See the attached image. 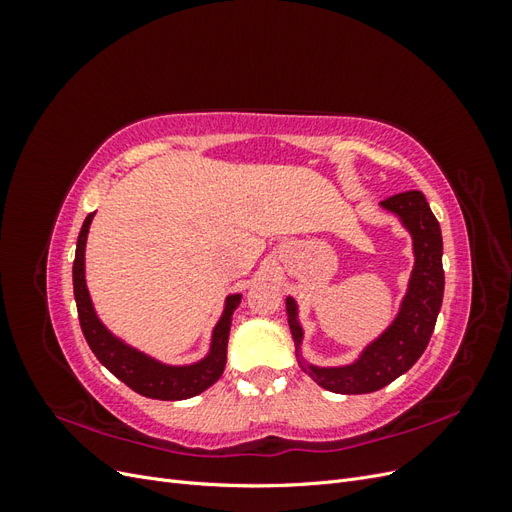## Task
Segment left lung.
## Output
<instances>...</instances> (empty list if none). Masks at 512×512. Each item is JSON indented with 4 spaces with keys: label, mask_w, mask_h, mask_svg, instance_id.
<instances>
[{
    "label": "left lung",
    "mask_w": 512,
    "mask_h": 512,
    "mask_svg": "<svg viewBox=\"0 0 512 512\" xmlns=\"http://www.w3.org/2000/svg\"><path fill=\"white\" fill-rule=\"evenodd\" d=\"M382 207L395 211L414 237L416 265L412 271L410 290L393 327L378 342L371 344L354 365L339 369H307L303 365V369L312 376L314 382L333 393H374L382 389V386L391 384L401 374H406L425 352L442 305V232L423 192L408 190L393 194L382 200ZM286 303L290 331L294 344L299 346L303 333L297 322V307H294L292 299H288Z\"/></svg>",
    "instance_id": "left-lung-1"
}]
</instances>
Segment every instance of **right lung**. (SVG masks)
<instances>
[{"instance_id":"1","label":"right lung","mask_w":512,"mask_h":512,"mask_svg":"<svg viewBox=\"0 0 512 512\" xmlns=\"http://www.w3.org/2000/svg\"><path fill=\"white\" fill-rule=\"evenodd\" d=\"M94 213H89L83 228L79 232V241H76V256L72 267V280H74V299L76 309H79L81 329L87 339V344L98 356V361L117 376L123 384H128L132 391L143 397L151 399H164V401H177L188 399L198 393H203L213 382H218L224 365H226V348H228V333H230V316L235 312L241 297H228L224 316L213 331V346L211 354L203 363L192 367H166L156 361L147 359L145 354L128 348L121 344L117 337L108 333L102 322L98 320L94 307L89 301V292L85 286V241L89 224Z\"/></svg>"}]
</instances>
